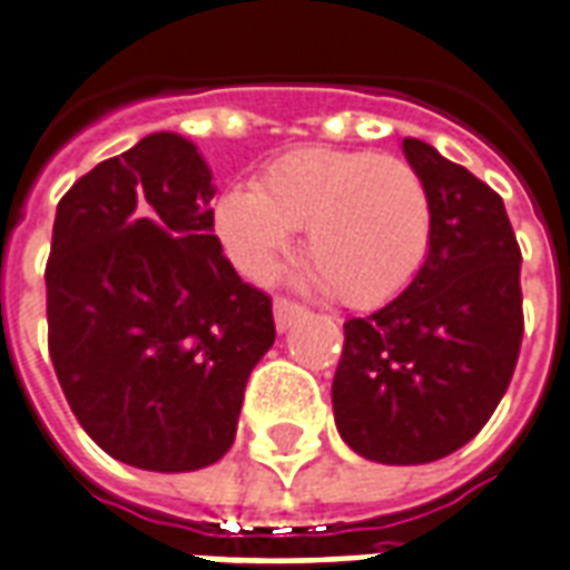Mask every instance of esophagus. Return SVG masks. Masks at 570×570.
<instances>
[{
    "instance_id": "obj_1",
    "label": "esophagus",
    "mask_w": 570,
    "mask_h": 570,
    "mask_svg": "<svg viewBox=\"0 0 570 570\" xmlns=\"http://www.w3.org/2000/svg\"><path fill=\"white\" fill-rule=\"evenodd\" d=\"M302 314H305V308H302L298 302H293V298H286V296L274 298V323H277V330H281V333L289 330Z\"/></svg>"
}]
</instances>
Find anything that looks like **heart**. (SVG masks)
<instances>
[{"mask_svg": "<svg viewBox=\"0 0 570 570\" xmlns=\"http://www.w3.org/2000/svg\"><path fill=\"white\" fill-rule=\"evenodd\" d=\"M216 235L247 277H265L305 228L314 281L338 305L382 308L406 289L433 244L428 183L403 158L302 146L262 170L259 186L216 200Z\"/></svg>", "mask_w": 570, "mask_h": 570, "instance_id": "obj_1", "label": "heart"}]
</instances>
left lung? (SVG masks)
I'll list each match as a JSON object with an SVG mask.
<instances>
[{
    "label": "left lung",
    "mask_w": 570,
    "mask_h": 570,
    "mask_svg": "<svg viewBox=\"0 0 570 570\" xmlns=\"http://www.w3.org/2000/svg\"><path fill=\"white\" fill-rule=\"evenodd\" d=\"M433 200L419 277L382 311L345 323L333 379L342 440L379 464H428L485 428L513 379L522 249L503 198L428 142L403 140Z\"/></svg>",
    "instance_id": "left-lung-1"
}]
</instances>
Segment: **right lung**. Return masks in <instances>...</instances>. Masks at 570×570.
<instances>
[{
    "instance_id": "add662e5",
    "label": "right lung",
    "mask_w": 570,
    "mask_h": 570,
    "mask_svg": "<svg viewBox=\"0 0 570 570\" xmlns=\"http://www.w3.org/2000/svg\"><path fill=\"white\" fill-rule=\"evenodd\" d=\"M213 191L191 142L151 134L57 204L45 265L57 382L85 433L140 470L216 464L274 345L272 296L213 235Z\"/></svg>"
}]
</instances>
